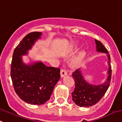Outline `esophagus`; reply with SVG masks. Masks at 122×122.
<instances>
[{
	"label": "esophagus",
	"mask_w": 122,
	"mask_h": 122,
	"mask_svg": "<svg viewBox=\"0 0 122 122\" xmlns=\"http://www.w3.org/2000/svg\"><path fill=\"white\" fill-rule=\"evenodd\" d=\"M68 73H67V71H66V70H64V69H61V76L63 77L64 76H66L67 75Z\"/></svg>",
	"instance_id": "esophagus-1"
}]
</instances>
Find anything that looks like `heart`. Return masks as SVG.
Instances as JSON below:
<instances>
[{"mask_svg":"<svg viewBox=\"0 0 122 122\" xmlns=\"http://www.w3.org/2000/svg\"><path fill=\"white\" fill-rule=\"evenodd\" d=\"M76 46H75V47H73V50H75V49H76ZM85 56V51H84L83 49H82V50H81L80 52H78V54H77L76 56H75V58L73 59V60L71 61V64H72V66H78V64H80V63L81 62V61L84 58Z\"/></svg>","mask_w":122,"mask_h":122,"instance_id":"obj_1","label":"heart"}]
</instances>
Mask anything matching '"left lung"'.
Segmentation results:
<instances>
[{
  "label": "left lung",
  "mask_w": 122,
  "mask_h": 122,
  "mask_svg": "<svg viewBox=\"0 0 122 122\" xmlns=\"http://www.w3.org/2000/svg\"><path fill=\"white\" fill-rule=\"evenodd\" d=\"M97 45V50L98 52L108 53L109 70L108 71V76L107 80L103 85H90L85 81L79 70H75L72 74L75 80V90L71 94L73 101L76 105L81 107H88L95 105L98 103L107 91L110 86L112 78V67L110 64V56L108 54L107 49L100 41L95 39Z\"/></svg>",
  "instance_id": "1"
}]
</instances>
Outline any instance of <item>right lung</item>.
Returning a JSON list of instances; mask_svg holds the SVG:
<instances>
[{"instance_id":"obj_1","label":"right lung","mask_w":122,"mask_h":122,"mask_svg":"<svg viewBox=\"0 0 122 122\" xmlns=\"http://www.w3.org/2000/svg\"><path fill=\"white\" fill-rule=\"evenodd\" d=\"M41 32L29 33L15 48L10 66V76L15 92L24 102L31 105H42L49 100L57 82L60 69L48 67L41 62L25 65L21 56L26 54Z\"/></svg>"}]
</instances>
